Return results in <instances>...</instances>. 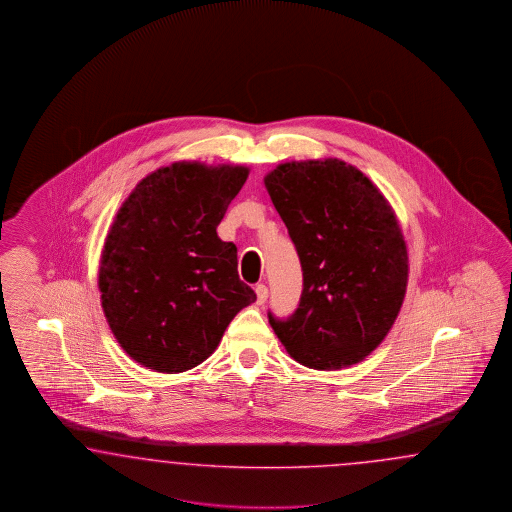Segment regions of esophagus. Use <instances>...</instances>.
<instances>
[{
    "label": "esophagus",
    "instance_id": "1",
    "mask_svg": "<svg viewBox=\"0 0 512 512\" xmlns=\"http://www.w3.org/2000/svg\"><path fill=\"white\" fill-rule=\"evenodd\" d=\"M255 293H257V304L263 306L264 302H266V298H268V287L263 285V283H259V285L255 287Z\"/></svg>",
    "mask_w": 512,
    "mask_h": 512
}]
</instances>
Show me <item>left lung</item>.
Masks as SVG:
<instances>
[{
	"mask_svg": "<svg viewBox=\"0 0 512 512\" xmlns=\"http://www.w3.org/2000/svg\"><path fill=\"white\" fill-rule=\"evenodd\" d=\"M264 186L304 276L295 315H268L270 325L302 366L330 372L358 364L385 340L407 289V246L390 202L336 157L281 163Z\"/></svg>",
	"mask_w": 512,
	"mask_h": 512,
	"instance_id": "8db88e82",
	"label": "left lung"
}]
</instances>
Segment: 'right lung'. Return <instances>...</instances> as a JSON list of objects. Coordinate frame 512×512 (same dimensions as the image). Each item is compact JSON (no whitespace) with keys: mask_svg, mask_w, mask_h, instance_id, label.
Returning <instances> with one entry per match:
<instances>
[{"mask_svg":"<svg viewBox=\"0 0 512 512\" xmlns=\"http://www.w3.org/2000/svg\"><path fill=\"white\" fill-rule=\"evenodd\" d=\"M244 165L176 161L144 176L110 225L101 308L140 366L180 373L210 357L234 315L257 300L217 225L248 180Z\"/></svg>","mask_w":512,"mask_h":512,"instance_id":"right-lung-1","label":"right lung"}]
</instances>
